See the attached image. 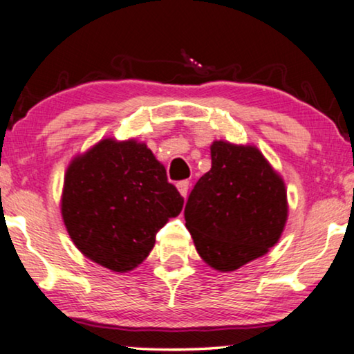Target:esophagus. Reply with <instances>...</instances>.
Here are the masks:
<instances>
[{"instance_id":"34e87169","label":"esophagus","mask_w":354,"mask_h":354,"mask_svg":"<svg viewBox=\"0 0 354 354\" xmlns=\"http://www.w3.org/2000/svg\"><path fill=\"white\" fill-rule=\"evenodd\" d=\"M176 187H178L179 194H181V197H186V195H187V189H189V181H179V183L176 184Z\"/></svg>"}]
</instances>
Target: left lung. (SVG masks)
Returning <instances> with one entry per match:
<instances>
[{"label":"left lung","instance_id":"8db88e82","mask_svg":"<svg viewBox=\"0 0 354 354\" xmlns=\"http://www.w3.org/2000/svg\"><path fill=\"white\" fill-rule=\"evenodd\" d=\"M211 170L189 195L184 218L195 250L218 272H234L278 243L288 221L283 178L251 145L213 141Z\"/></svg>","mask_w":354,"mask_h":354}]
</instances>
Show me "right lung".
<instances>
[{"instance_id": "add662e5", "label": "right lung", "mask_w": 354, "mask_h": 354, "mask_svg": "<svg viewBox=\"0 0 354 354\" xmlns=\"http://www.w3.org/2000/svg\"><path fill=\"white\" fill-rule=\"evenodd\" d=\"M184 198L146 143L104 138L66 168L60 200L68 235L87 259L127 273L143 262L157 230Z\"/></svg>"}]
</instances>
